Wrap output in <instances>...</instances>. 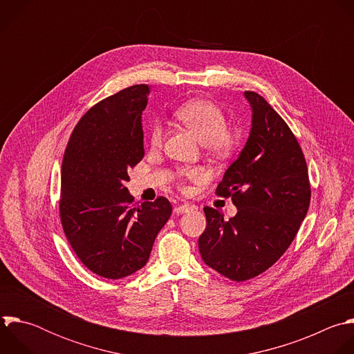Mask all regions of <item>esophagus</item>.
<instances>
[{"mask_svg":"<svg viewBox=\"0 0 354 354\" xmlns=\"http://www.w3.org/2000/svg\"><path fill=\"white\" fill-rule=\"evenodd\" d=\"M191 209H192V206L184 203V205H177V206H174L173 212H174L176 215H181V214H185V212H188V210H191Z\"/></svg>","mask_w":354,"mask_h":354,"instance_id":"obj_1","label":"esophagus"}]
</instances>
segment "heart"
I'll use <instances>...</instances> for the list:
<instances>
[{
	"label": "heart",
	"mask_w": 354,
	"mask_h": 354,
	"mask_svg": "<svg viewBox=\"0 0 354 354\" xmlns=\"http://www.w3.org/2000/svg\"><path fill=\"white\" fill-rule=\"evenodd\" d=\"M174 115L185 127L192 129L203 142L205 151L216 159H226L234 151V138L227 131V117L223 109L207 99H195L181 104ZM165 129L156 121L149 128V144L152 148H160L163 144ZM187 178H196L198 171H184Z\"/></svg>",
	"instance_id": "b5f03b06"
}]
</instances>
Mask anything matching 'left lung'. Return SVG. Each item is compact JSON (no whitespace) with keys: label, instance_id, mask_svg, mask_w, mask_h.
<instances>
[{"label":"left lung","instance_id":"8db88e82","mask_svg":"<svg viewBox=\"0 0 354 354\" xmlns=\"http://www.w3.org/2000/svg\"><path fill=\"white\" fill-rule=\"evenodd\" d=\"M244 95L252 109L250 138L216 188L237 214L225 221L221 210L205 206L206 229L198 240L203 262L234 281L258 276L285 254L311 201L295 133L261 95Z\"/></svg>","mask_w":354,"mask_h":354}]
</instances>
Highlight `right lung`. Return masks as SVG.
Returning a JSON list of instances; mask_svg holds the SVG:
<instances>
[{"instance_id": "obj_1", "label": "right lung", "mask_w": 354, "mask_h": 354, "mask_svg": "<svg viewBox=\"0 0 354 354\" xmlns=\"http://www.w3.org/2000/svg\"><path fill=\"white\" fill-rule=\"evenodd\" d=\"M148 93L147 85H133L95 104L75 125L62 158V230L80 261L106 279L144 268L171 215L167 198L133 203L124 187L145 155L140 115Z\"/></svg>"}]
</instances>
